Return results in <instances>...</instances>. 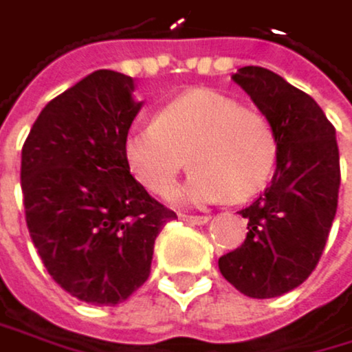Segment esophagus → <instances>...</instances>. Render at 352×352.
<instances>
[{
    "instance_id": "1",
    "label": "esophagus",
    "mask_w": 352,
    "mask_h": 352,
    "mask_svg": "<svg viewBox=\"0 0 352 352\" xmlns=\"http://www.w3.org/2000/svg\"><path fill=\"white\" fill-rule=\"evenodd\" d=\"M182 219L186 221V223H194V226H205L211 217H207V215H182Z\"/></svg>"
}]
</instances>
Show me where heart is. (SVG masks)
<instances>
[{"mask_svg":"<svg viewBox=\"0 0 352 352\" xmlns=\"http://www.w3.org/2000/svg\"><path fill=\"white\" fill-rule=\"evenodd\" d=\"M126 168L147 192L166 196L177 175L194 166L175 192L182 205H209L228 194L245 200L270 179L278 145L268 120L211 90H190L164 105L154 124L133 126L122 145Z\"/></svg>","mask_w":352,"mask_h":352,"instance_id":"heart-1","label":"heart"}]
</instances>
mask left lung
I'll use <instances>...</instances> for the list:
<instances>
[{
  "label": "left lung",
  "instance_id": "obj_1",
  "mask_svg": "<svg viewBox=\"0 0 352 352\" xmlns=\"http://www.w3.org/2000/svg\"><path fill=\"white\" fill-rule=\"evenodd\" d=\"M232 80L270 122L278 156L270 186L239 211L245 243L219 258V272L249 298L287 294L315 270L338 207L340 156L336 129L313 97L264 67H241Z\"/></svg>",
  "mask_w": 352,
  "mask_h": 352
}]
</instances>
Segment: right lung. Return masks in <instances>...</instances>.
<instances>
[{
  "mask_svg": "<svg viewBox=\"0 0 352 352\" xmlns=\"http://www.w3.org/2000/svg\"><path fill=\"white\" fill-rule=\"evenodd\" d=\"M131 76L99 69L52 99L23 145L21 188L31 241L74 298L116 306L150 276L154 241L177 215L124 162L143 101Z\"/></svg>",
  "mask_w": 352,
  "mask_h": 352,
  "instance_id": "right-lung-1",
  "label": "right lung"
}]
</instances>
